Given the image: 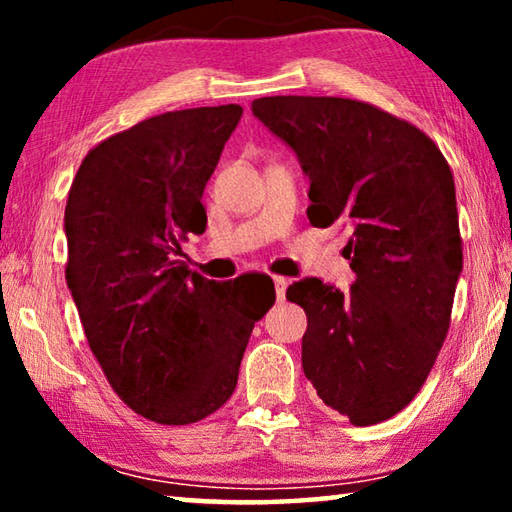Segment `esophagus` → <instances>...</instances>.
Masks as SVG:
<instances>
[{"label":"esophagus","mask_w":512,"mask_h":512,"mask_svg":"<svg viewBox=\"0 0 512 512\" xmlns=\"http://www.w3.org/2000/svg\"><path fill=\"white\" fill-rule=\"evenodd\" d=\"M273 284H275V298H277V302H282L284 296H287L289 280H287V277H282V275H273Z\"/></svg>","instance_id":"esophagus-1"}]
</instances>
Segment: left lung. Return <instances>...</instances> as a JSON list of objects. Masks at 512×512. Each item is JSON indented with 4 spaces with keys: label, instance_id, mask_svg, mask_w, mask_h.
I'll use <instances>...</instances> for the list:
<instances>
[{
    "label": "left lung",
    "instance_id": "obj_1",
    "mask_svg": "<svg viewBox=\"0 0 512 512\" xmlns=\"http://www.w3.org/2000/svg\"><path fill=\"white\" fill-rule=\"evenodd\" d=\"M253 115L296 151L309 223L352 225L350 291L305 277L302 370L357 427L400 413L427 381L452 323L463 241L445 155L409 121L366 101L262 97Z\"/></svg>",
    "mask_w": 512,
    "mask_h": 512
}]
</instances>
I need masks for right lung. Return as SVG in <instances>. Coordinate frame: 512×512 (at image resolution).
<instances>
[{"instance_id": "right-lung-1", "label": "right lung", "mask_w": 512, "mask_h": 512, "mask_svg": "<svg viewBox=\"0 0 512 512\" xmlns=\"http://www.w3.org/2000/svg\"><path fill=\"white\" fill-rule=\"evenodd\" d=\"M244 108L173 110L85 155L65 207V280L90 350L121 402L192 424L235 393L253 327L275 291L216 284L176 259L203 235L207 180Z\"/></svg>"}]
</instances>
